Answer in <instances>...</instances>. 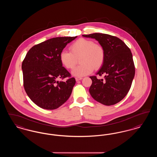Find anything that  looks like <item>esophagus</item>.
Segmentation results:
<instances>
[{"label":"esophagus","mask_w":157,"mask_h":157,"mask_svg":"<svg viewBox=\"0 0 157 157\" xmlns=\"http://www.w3.org/2000/svg\"><path fill=\"white\" fill-rule=\"evenodd\" d=\"M75 79H76V81H79L82 80V78H81V77H76V78H75Z\"/></svg>","instance_id":"obj_1"}]
</instances>
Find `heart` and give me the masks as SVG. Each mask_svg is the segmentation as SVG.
Listing matches in <instances>:
<instances>
[{"mask_svg":"<svg viewBox=\"0 0 157 157\" xmlns=\"http://www.w3.org/2000/svg\"><path fill=\"white\" fill-rule=\"evenodd\" d=\"M69 51H63L59 55V59L63 67L67 69L75 67L78 59L80 58L79 66L72 71V74L81 77L90 74L94 69L98 70L104 62L105 51L101 45L94 41L80 38L69 46Z\"/></svg>","mask_w":157,"mask_h":157,"instance_id":"b5f03b06","label":"heart"}]
</instances>
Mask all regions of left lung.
<instances>
[{
	"instance_id": "1",
	"label": "left lung",
	"mask_w": 157,
	"mask_h": 157,
	"mask_svg": "<svg viewBox=\"0 0 157 157\" xmlns=\"http://www.w3.org/2000/svg\"><path fill=\"white\" fill-rule=\"evenodd\" d=\"M95 39L105 51L104 62L97 75H104V79L90 76L92 97L102 104L109 106L123 99L131 88L135 76V65L130 49L120 38L95 33L83 35Z\"/></svg>"
}]
</instances>
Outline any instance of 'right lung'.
Masks as SVG:
<instances>
[{"instance_id": "add662e5", "label": "right lung", "mask_w": 157, "mask_h": 157, "mask_svg": "<svg viewBox=\"0 0 157 157\" xmlns=\"http://www.w3.org/2000/svg\"><path fill=\"white\" fill-rule=\"evenodd\" d=\"M57 37L33 46L23 60V86L30 99L49 110L63 104L71 96L76 81L62 67L59 55L76 37ZM68 77L66 82L57 80Z\"/></svg>"}]
</instances>
